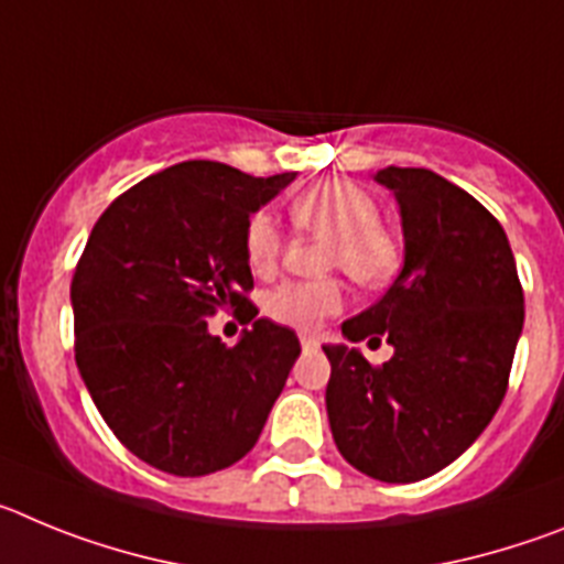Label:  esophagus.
<instances>
[{
	"label": "esophagus",
	"instance_id": "1",
	"mask_svg": "<svg viewBox=\"0 0 564 564\" xmlns=\"http://www.w3.org/2000/svg\"><path fill=\"white\" fill-rule=\"evenodd\" d=\"M299 341H302V347H305V350H316L318 347V338L307 336V333H302V336H299Z\"/></svg>",
	"mask_w": 564,
	"mask_h": 564
}]
</instances>
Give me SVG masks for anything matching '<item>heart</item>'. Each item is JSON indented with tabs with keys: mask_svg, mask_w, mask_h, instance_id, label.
Listing matches in <instances>:
<instances>
[{
	"mask_svg": "<svg viewBox=\"0 0 564 564\" xmlns=\"http://www.w3.org/2000/svg\"><path fill=\"white\" fill-rule=\"evenodd\" d=\"M291 220L302 231L327 237L322 265L344 271L361 288H378L395 273L398 242L381 226L378 203L361 186L347 181H325L296 194L288 206ZM246 265L257 276L276 271L282 257V231L265 212H257L242 234ZM344 302L341 279L285 282L268 296L265 311L273 322L311 330L322 318L336 313Z\"/></svg>",
	"mask_w": 564,
	"mask_h": 564,
	"instance_id": "1",
	"label": "heart"
}]
</instances>
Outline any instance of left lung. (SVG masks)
Returning <instances> with one entry per match:
<instances>
[{
	"instance_id": "left-lung-1",
	"label": "left lung",
	"mask_w": 564,
	"mask_h": 564,
	"mask_svg": "<svg viewBox=\"0 0 564 564\" xmlns=\"http://www.w3.org/2000/svg\"><path fill=\"white\" fill-rule=\"evenodd\" d=\"M403 223V271L381 302L347 318L350 341L395 356L370 364L325 347L327 417L350 466L383 482L435 475L480 437L502 403L525 318L508 237L486 206L430 169L387 166Z\"/></svg>"
}]
</instances>
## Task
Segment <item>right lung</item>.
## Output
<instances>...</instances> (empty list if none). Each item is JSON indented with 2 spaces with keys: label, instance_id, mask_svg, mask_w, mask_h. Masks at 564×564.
Instances as JSON below:
<instances>
[{
  "label": "right lung",
  "instance_id": "obj_1",
  "mask_svg": "<svg viewBox=\"0 0 564 564\" xmlns=\"http://www.w3.org/2000/svg\"><path fill=\"white\" fill-rule=\"evenodd\" d=\"M293 177L186 161L134 183L93 226L69 285L76 364L109 430L149 466L212 475L265 426L296 333L257 318L226 347L206 318L259 313L242 234Z\"/></svg>",
  "mask_w": 564,
  "mask_h": 564
}]
</instances>
